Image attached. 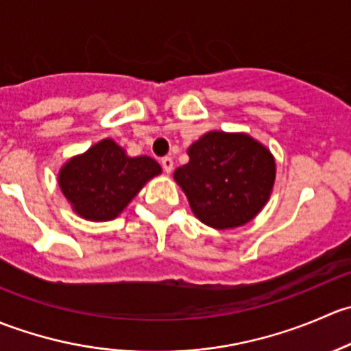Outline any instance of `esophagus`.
Returning <instances> with one entry per match:
<instances>
[{"label": "esophagus", "mask_w": 351, "mask_h": 351, "mask_svg": "<svg viewBox=\"0 0 351 351\" xmlns=\"http://www.w3.org/2000/svg\"><path fill=\"white\" fill-rule=\"evenodd\" d=\"M161 166L166 173H171L173 171V159L166 156V158L161 159Z\"/></svg>", "instance_id": "1"}]
</instances>
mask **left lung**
Wrapping results in <instances>:
<instances>
[{
  "label": "left lung",
  "instance_id": "obj_1",
  "mask_svg": "<svg viewBox=\"0 0 351 351\" xmlns=\"http://www.w3.org/2000/svg\"><path fill=\"white\" fill-rule=\"evenodd\" d=\"M190 161L175 171L192 212L214 229H232L256 217L275 183V159L243 132L212 130L189 147Z\"/></svg>",
  "mask_w": 351,
  "mask_h": 351
}]
</instances>
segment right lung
I'll use <instances>...</instances> for the list:
<instances>
[{"label": "right lung", "mask_w": 351, "mask_h": 351, "mask_svg": "<svg viewBox=\"0 0 351 351\" xmlns=\"http://www.w3.org/2000/svg\"><path fill=\"white\" fill-rule=\"evenodd\" d=\"M159 173L153 158H130L115 141L104 139L62 166L59 186L80 217L112 221Z\"/></svg>", "instance_id": "right-lung-1"}]
</instances>
